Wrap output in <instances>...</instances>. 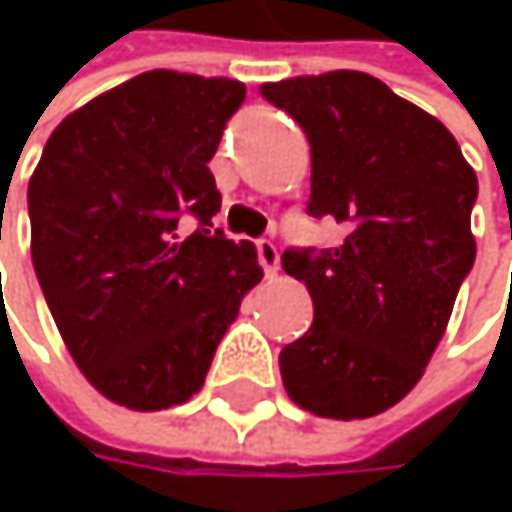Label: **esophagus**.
<instances>
[{
	"instance_id": "esophagus-1",
	"label": "esophagus",
	"mask_w": 512,
	"mask_h": 512,
	"mask_svg": "<svg viewBox=\"0 0 512 512\" xmlns=\"http://www.w3.org/2000/svg\"><path fill=\"white\" fill-rule=\"evenodd\" d=\"M257 260L266 272V278H275L278 275V266H281V255L278 249L269 243V240H257Z\"/></svg>"
}]
</instances>
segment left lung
Masks as SVG:
<instances>
[{"instance_id": "8db88e82", "label": "left lung", "mask_w": 512, "mask_h": 512, "mask_svg": "<svg viewBox=\"0 0 512 512\" xmlns=\"http://www.w3.org/2000/svg\"><path fill=\"white\" fill-rule=\"evenodd\" d=\"M311 142V216L347 228L338 249L284 252L311 329L278 356L290 400L317 418L400 403L433 358L477 243V174L451 130L361 70L263 82Z\"/></svg>"}]
</instances>
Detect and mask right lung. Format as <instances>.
<instances>
[{
  "label": "right lung",
  "instance_id": "obj_1",
  "mask_svg": "<svg viewBox=\"0 0 512 512\" xmlns=\"http://www.w3.org/2000/svg\"><path fill=\"white\" fill-rule=\"evenodd\" d=\"M246 85L139 73L70 112L29 180L32 263L67 353L112 403L159 412L201 391L243 296L249 240L210 234V174ZM186 215L202 228L179 234Z\"/></svg>",
  "mask_w": 512,
  "mask_h": 512
}]
</instances>
